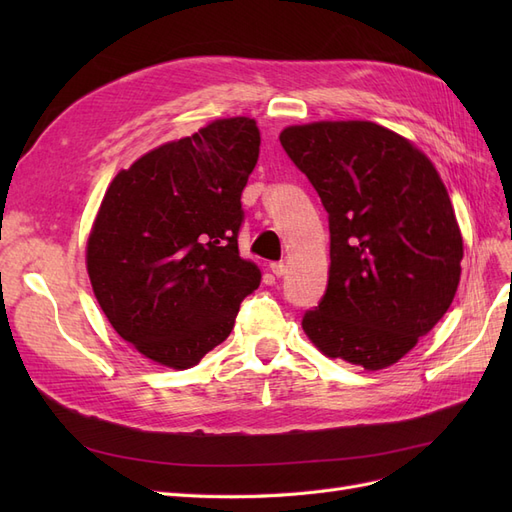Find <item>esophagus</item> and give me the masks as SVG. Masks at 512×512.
<instances>
[{
  "instance_id": "34e87169",
  "label": "esophagus",
  "mask_w": 512,
  "mask_h": 512,
  "mask_svg": "<svg viewBox=\"0 0 512 512\" xmlns=\"http://www.w3.org/2000/svg\"><path fill=\"white\" fill-rule=\"evenodd\" d=\"M286 271H288V267L284 265V262H271V273H273L275 277L286 275Z\"/></svg>"
}]
</instances>
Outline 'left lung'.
<instances>
[{
	"mask_svg": "<svg viewBox=\"0 0 512 512\" xmlns=\"http://www.w3.org/2000/svg\"><path fill=\"white\" fill-rule=\"evenodd\" d=\"M329 213V284L303 316L324 356L391 367L451 307L463 237L436 166L374 121H314L280 134Z\"/></svg>",
	"mask_w": 512,
	"mask_h": 512,
	"instance_id": "left-lung-1",
	"label": "left lung"
}]
</instances>
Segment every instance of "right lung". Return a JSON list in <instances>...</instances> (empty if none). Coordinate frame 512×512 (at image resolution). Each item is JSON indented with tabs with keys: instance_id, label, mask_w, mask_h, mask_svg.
Here are the masks:
<instances>
[{
	"instance_id": "add662e5",
	"label": "right lung",
	"mask_w": 512,
	"mask_h": 512,
	"mask_svg": "<svg viewBox=\"0 0 512 512\" xmlns=\"http://www.w3.org/2000/svg\"><path fill=\"white\" fill-rule=\"evenodd\" d=\"M258 153L254 119H215L108 185L87 239L89 282L117 335L153 363L196 365L258 288L260 269L237 243Z\"/></svg>"
}]
</instances>
